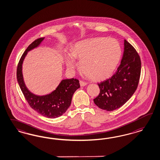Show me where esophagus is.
Segmentation results:
<instances>
[{"mask_svg": "<svg viewBox=\"0 0 160 160\" xmlns=\"http://www.w3.org/2000/svg\"><path fill=\"white\" fill-rule=\"evenodd\" d=\"M80 85L81 87H84L85 86L87 85V83L86 82H84L82 81H80Z\"/></svg>", "mask_w": 160, "mask_h": 160, "instance_id": "34e87169", "label": "esophagus"}]
</instances>
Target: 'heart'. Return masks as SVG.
<instances>
[{"label":"heart","mask_w":160,"mask_h":160,"mask_svg":"<svg viewBox=\"0 0 160 160\" xmlns=\"http://www.w3.org/2000/svg\"><path fill=\"white\" fill-rule=\"evenodd\" d=\"M121 48L116 39L97 38L78 42L70 54L63 58L66 68L72 71L76 66L75 59L80 60V68L90 79L102 81L112 75L121 58Z\"/></svg>","instance_id":"b5f03b06"}]
</instances>
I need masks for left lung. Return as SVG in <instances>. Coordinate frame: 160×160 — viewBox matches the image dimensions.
<instances>
[{"label": "left lung", "mask_w": 160, "mask_h": 160, "mask_svg": "<svg viewBox=\"0 0 160 160\" xmlns=\"http://www.w3.org/2000/svg\"><path fill=\"white\" fill-rule=\"evenodd\" d=\"M121 64L116 72L98 84L100 94L93 100L100 108L111 112L123 106L136 92L140 77V58L126 40Z\"/></svg>", "instance_id": "8db88e82"}]
</instances>
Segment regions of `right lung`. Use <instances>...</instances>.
<instances>
[{"label":"right lung","mask_w":160,"mask_h":160,"mask_svg":"<svg viewBox=\"0 0 160 160\" xmlns=\"http://www.w3.org/2000/svg\"><path fill=\"white\" fill-rule=\"evenodd\" d=\"M44 38H39L30 44L20 59L17 68V80L20 88L30 106L44 117L55 118L62 116L71 104L73 94L80 88L76 78L63 79L52 92L43 96L34 94L26 86L22 73V64L29 51L39 47Z\"/></svg>","instance_id":"add662e5"}]
</instances>
